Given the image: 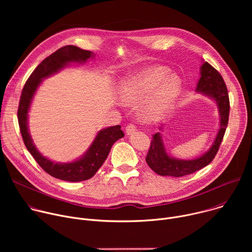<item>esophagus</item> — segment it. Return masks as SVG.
Masks as SVG:
<instances>
[{
    "instance_id": "34e87169",
    "label": "esophagus",
    "mask_w": 252,
    "mask_h": 252,
    "mask_svg": "<svg viewBox=\"0 0 252 252\" xmlns=\"http://www.w3.org/2000/svg\"><path fill=\"white\" fill-rule=\"evenodd\" d=\"M135 126L134 125H132V124H129V125H127L126 126V134L127 135H130V134H132L134 131H135Z\"/></svg>"
}]
</instances>
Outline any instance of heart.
Listing matches in <instances>:
<instances>
[{"mask_svg": "<svg viewBox=\"0 0 252 252\" xmlns=\"http://www.w3.org/2000/svg\"><path fill=\"white\" fill-rule=\"evenodd\" d=\"M183 91V81L169 68L152 65L123 79L118 87L120 99L127 104L139 101L140 117L147 122L160 119L175 103Z\"/></svg>", "mask_w": 252, "mask_h": 252, "instance_id": "heart-1", "label": "heart"}]
</instances>
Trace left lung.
I'll list each match as a JSON object with an SVG mask.
<instances>
[{
	"mask_svg": "<svg viewBox=\"0 0 252 252\" xmlns=\"http://www.w3.org/2000/svg\"><path fill=\"white\" fill-rule=\"evenodd\" d=\"M200 78L195 92L212 99L218 106L220 115V128L210 148L201 156L192 159L176 158L168 155L160 132L153 135L151 148L147 156V163L158 174L163 176L181 177L195 172L209 164L218 154L222 141L229 116V98L225 83L219 71L207 62L201 61ZM159 126V130H162Z\"/></svg>",
	"mask_w": 252,
	"mask_h": 252,
	"instance_id": "left-lung-1",
	"label": "left lung"
}]
</instances>
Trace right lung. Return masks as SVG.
Returning <instances> with one entry per match:
<instances>
[{
  "label": "right lung",
  "mask_w": 252,
  "mask_h": 252,
  "mask_svg": "<svg viewBox=\"0 0 252 252\" xmlns=\"http://www.w3.org/2000/svg\"><path fill=\"white\" fill-rule=\"evenodd\" d=\"M94 58L93 52L82 50L76 46H64L59 49L35 67L23 89L20 99L18 120L26 148L46 172L65 182H83L95 174L109 156L114 143L125 136L121 126H109L97 131L92 145L77 159L69 162H58L43 156L34 146L29 130V112L35 92L43 80L59 73L65 66L73 63H85Z\"/></svg>",
  "instance_id": "add662e5"
}]
</instances>
